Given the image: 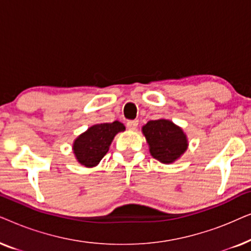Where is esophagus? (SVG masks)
I'll return each mask as SVG.
<instances>
[{"label":"esophagus","mask_w":251,"mask_h":251,"mask_svg":"<svg viewBox=\"0 0 251 251\" xmlns=\"http://www.w3.org/2000/svg\"><path fill=\"white\" fill-rule=\"evenodd\" d=\"M137 126H138V121L137 120H133V121H128L126 122V128L129 130H136Z\"/></svg>","instance_id":"1"}]
</instances>
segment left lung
<instances>
[{
  "mask_svg": "<svg viewBox=\"0 0 251 251\" xmlns=\"http://www.w3.org/2000/svg\"><path fill=\"white\" fill-rule=\"evenodd\" d=\"M150 153L163 164H171L186 152L188 139L179 126L167 119L149 121L142 128Z\"/></svg>",
  "mask_w": 251,
  "mask_h": 251,
  "instance_id": "8db88e82",
  "label": "left lung"
}]
</instances>
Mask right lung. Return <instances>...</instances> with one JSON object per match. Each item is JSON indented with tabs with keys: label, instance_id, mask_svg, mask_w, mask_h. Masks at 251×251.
I'll use <instances>...</instances> for the list:
<instances>
[{
	"label": "right lung",
	"instance_id": "add662e5",
	"mask_svg": "<svg viewBox=\"0 0 251 251\" xmlns=\"http://www.w3.org/2000/svg\"><path fill=\"white\" fill-rule=\"evenodd\" d=\"M125 130V125L119 121L91 126L87 131L82 132L74 140L72 150L75 159L87 168L98 166L108 152L114 137Z\"/></svg>",
	"mask_w": 251,
	"mask_h": 251
}]
</instances>
